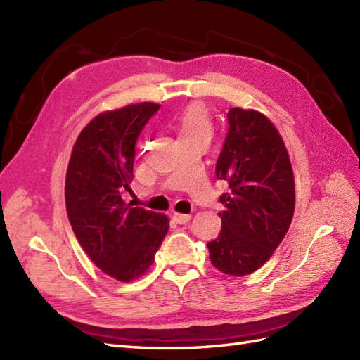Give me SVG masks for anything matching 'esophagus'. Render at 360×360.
<instances>
[{
  "mask_svg": "<svg viewBox=\"0 0 360 360\" xmlns=\"http://www.w3.org/2000/svg\"><path fill=\"white\" fill-rule=\"evenodd\" d=\"M172 218H173V221L176 222V224L184 225V224H187L191 219V216L190 214H182V213H173Z\"/></svg>",
  "mask_w": 360,
  "mask_h": 360,
  "instance_id": "obj_1",
  "label": "esophagus"
}]
</instances>
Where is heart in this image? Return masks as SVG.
Here are the masks:
<instances>
[{"instance_id": "obj_1", "label": "heart", "mask_w": 360, "mask_h": 360, "mask_svg": "<svg viewBox=\"0 0 360 360\" xmlns=\"http://www.w3.org/2000/svg\"><path fill=\"white\" fill-rule=\"evenodd\" d=\"M179 138L186 136H200L210 139L212 136V122L208 113L202 105L191 104L184 110L176 121Z\"/></svg>"}]
</instances>
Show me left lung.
I'll use <instances>...</instances> for the list:
<instances>
[{"label":"left lung","mask_w":360,"mask_h":360,"mask_svg":"<svg viewBox=\"0 0 360 360\" xmlns=\"http://www.w3.org/2000/svg\"><path fill=\"white\" fill-rule=\"evenodd\" d=\"M229 133L216 162V178L230 191L219 200L222 229L208 242L214 269L245 276L269 261L295 213V176L274 124L256 110L233 107Z\"/></svg>","instance_id":"left-lung-1"}]
</instances>
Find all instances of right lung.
Here are the masks:
<instances>
[{"label": "right lung", "mask_w": 360, "mask_h": 360, "mask_svg": "<svg viewBox=\"0 0 360 360\" xmlns=\"http://www.w3.org/2000/svg\"><path fill=\"white\" fill-rule=\"evenodd\" d=\"M160 104L99 113L75 142L65 174V208L81 247L99 270L121 282L144 274L169 231L165 214L125 204L135 144Z\"/></svg>", "instance_id": "1"}]
</instances>
